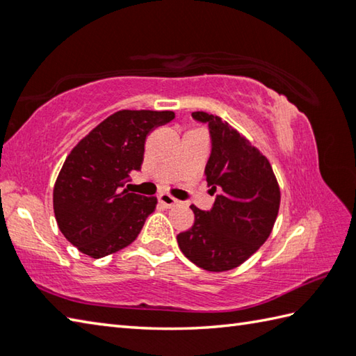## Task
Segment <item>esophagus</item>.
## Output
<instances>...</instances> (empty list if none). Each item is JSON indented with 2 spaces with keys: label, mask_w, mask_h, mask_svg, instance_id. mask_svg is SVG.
<instances>
[{
  "label": "esophagus",
  "mask_w": 356,
  "mask_h": 356,
  "mask_svg": "<svg viewBox=\"0 0 356 356\" xmlns=\"http://www.w3.org/2000/svg\"><path fill=\"white\" fill-rule=\"evenodd\" d=\"M159 202L163 205V207H166V209H171V207L176 205L179 200L176 197L166 195V193H160V195H159Z\"/></svg>",
  "instance_id": "esophagus-1"
}]
</instances>
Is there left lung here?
Returning a JSON list of instances; mask_svg holds the SVG:
<instances>
[{
	"mask_svg": "<svg viewBox=\"0 0 356 356\" xmlns=\"http://www.w3.org/2000/svg\"><path fill=\"white\" fill-rule=\"evenodd\" d=\"M209 124L211 151L207 185L216 195L210 210L191 205L195 224L177 235L184 255L196 266L222 273L240 266L260 249L274 227L280 190L268 159L219 116L193 112Z\"/></svg>",
	"mask_w": 356,
	"mask_h": 356,
	"instance_id": "obj_1",
	"label": "left lung"
}]
</instances>
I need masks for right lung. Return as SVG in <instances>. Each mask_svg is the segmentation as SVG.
I'll use <instances>...</instances> for the list:
<instances>
[{"label":"right lung","mask_w":356,"mask_h":356,"mask_svg":"<svg viewBox=\"0 0 356 356\" xmlns=\"http://www.w3.org/2000/svg\"><path fill=\"white\" fill-rule=\"evenodd\" d=\"M171 120L170 111H120L70 152L56 180L53 204L63 236L82 254L106 257L138 236L157 199L122 188L140 171L147 135Z\"/></svg>","instance_id":"obj_1"}]
</instances>
